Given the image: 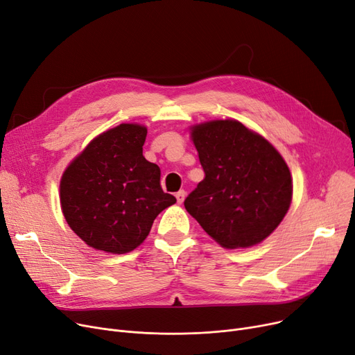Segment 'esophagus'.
<instances>
[{"label":"esophagus","mask_w":355,"mask_h":355,"mask_svg":"<svg viewBox=\"0 0 355 355\" xmlns=\"http://www.w3.org/2000/svg\"><path fill=\"white\" fill-rule=\"evenodd\" d=\"M176 199H178V204H182V202L184 200V196H187V192H184L183 189L182 191H179V192H176Z\"/></svg>","instance_id":"esophagus-1"}]
</instances>
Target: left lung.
I'll list each match as a JSON object with an SVG mask.
<instances>
[{"label":"left lung","mask_w":355,"mask_h":355,"mask_svg":"<svg viewBox=\"0 0 355 355\" xmlns=\"http://www.w3.org/2000/svg\"><path fill=\"white\" fill-rule=\"evenodd\" d=\"M192 140L205 179L184 208L225 248L261 243L291 207L288 164L266 139L234 120L196 125Z\"/></svg>","instance_id":"obj_1"}]
</instances>
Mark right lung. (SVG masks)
I'll list each match as a JSON object with an SVG mask.
<instances>
[{
    "label": "right lung",
    "mask_w": 355,
    "mask_h": 355,
    "mask_svg": "<svg viewBox=\"0 0 355 355\" xmlns=\"http://www.w3.org/2000/svg\"><path fill=\"white\" fill-rule=\"evenodd\" d=\"M147 128L120 124L94 139L60 180L67 224L89 247L124 254L139 247L176 198L164 193L160 167L143 156Z\"/></svg>",
    "instance_id": "obj_1"
}]
</instances>
